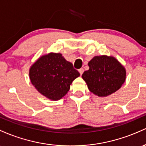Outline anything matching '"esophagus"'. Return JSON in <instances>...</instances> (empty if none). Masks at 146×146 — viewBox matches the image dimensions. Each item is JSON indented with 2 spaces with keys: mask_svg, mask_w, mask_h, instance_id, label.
<instances>
[{
  "mask_svg": "<svg viewBox=\"0 0 146 146\" xmlns=\"http://www.w3.org/2000/svg\"><path fill=\"white\" fill-rule=\"evenodd\" d=\"M78 72H79L80 74L82 75V74H83V72H84V70H83V68H81V69H79V70H78Z\"/></svg>",
  "mask_w": 146,
  "mask_h": 146,
  "instance_id": "obj_1",
  "label": "esophagus"
}]
</instances>
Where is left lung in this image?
Listing matches in <instances>:
<instances>
[{
    "label": "left lung",
    "instance_id": "1",
    "mask_svg": "<svg viewBox=\"0 0 146 146\" xmlns=\"http://www.w3.org/2000/svg\"><path fill=\"white\" fill-rule=\"evenodd\" d=\"M89 70L82 78L89 90L98 96H107L115 92L125 81L124 67L113 56H96L88 63Z\"/></svg>",
    "mask_w": 146,
    "mask_h": 146
}]
</instances>
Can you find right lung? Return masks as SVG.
<instances>
[{
  "mask_svg": "<svg viewBox=\"0 0 146 146\" xmlns=\"http://www.w3.org/2000/svg\"><path fill=\"white\" fill-rule=\"evenodd\" d=\"M80 74L72 63L60 53H50L40 56L29 69L32 85L47 99L57 101L68 93L70 85Z\"/></svg>",
  "mask_w": 146,
  "mask_h": 146,
  "instance_id": "1",
  "label": "right lung"
}]
</instances>
